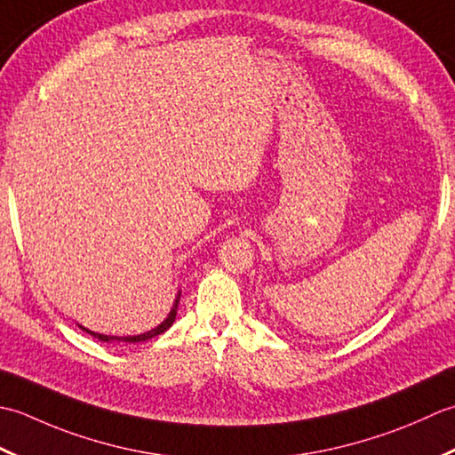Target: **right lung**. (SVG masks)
I'll return each mask as SVG.
<instances>
[{
  "label": "right lung",
  "instance_id": "right-lung-1",
  "mask_svg": "<svg viewBox=\"0 0 455 455\" xmlns=\"http://www.w3.org/2000/svg\"><path fill=\"white\" fill-rule=\"evenodd\" d=\"M179 300H180V291H179V294H176V299H174V302H172L171 312L166 314V318L159 323V326H155L153 330L145 331V333H137V336H106V333L92 331V330H88V328H84V326H80V323H78V328L88 331L90 336H94V338L100 339V341H108V344H111V341H117V344H122V341H124V344H139V341H145V339H151V338H155V336H159V333L166 331V330H169V328L172 326L174 320H176V310H179Z\"/></svg>",
  "mask_w": 455,
  "mask_h": 455
}]
</instances>
